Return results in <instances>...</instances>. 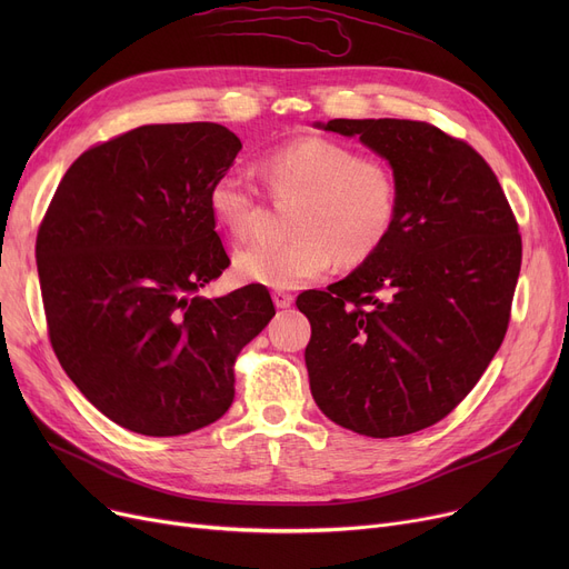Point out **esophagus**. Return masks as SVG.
Wrapping results in <instances>:
<instances>
[{
	"instance_id": "1",
	"label": "esophagus",
	"mask_w": 569,
	"mask_h": 569,
	"mask_svg": "<svg viewBox=\"0 0 569 569\" xmlns=\"http://www.w3.org/2000/svg\"><path fill=\"white\" fill-rule=\"evenodd\" d=\"M272 300L277 305V309H288L292 305V295L290 292H283V290H274L272 292Z\"/></svg>"
}]
</instances>
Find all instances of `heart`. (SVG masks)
Wrapping results in <instances>:
<instances>
[{
  "instance_id": "1",
  "label": "heart",
  "mask_w": 569,
  "mask_h": 569,
  "mask_svg": "<svg viewBox=\"0 0 569 569\" xmlns=\"http://www.w3.org/2000/svg\"><path fill=\"white\" fill-rule=\"evenodd\" d=\"M260 174L279 200L295 198L286 242H256L234 256L242 281L290 290L320 279L339 260L360 264L392 230L399 189L390 166L357 157L355 149L305 136L264 154ZM209 212L234 239L253 234L260 191L253 179L230 168L207 193Z\"/></svg>"
}]
</instances>
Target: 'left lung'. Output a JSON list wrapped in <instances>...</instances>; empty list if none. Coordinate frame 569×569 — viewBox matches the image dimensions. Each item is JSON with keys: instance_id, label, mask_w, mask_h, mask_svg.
I'll return each instance as SVG.
<instances>
[{"instance_id": "left-lung-1", "label": "left lung", "mask_w": 569, "mask_h": 569, "mask_svg": "<svg viewBox=\"0 0 569 569\" xmlns=\"http://www.w3.org/2000/svg\"><path fill=\"white\" fill-rule=\"evenodd\" d=\"M390 161L399 204L380 249L346 279L297 297L318 408L371 438L450 415L498 352L521 269V234L475 149L412 119H330Z\"/></svg>"}]
</instances>
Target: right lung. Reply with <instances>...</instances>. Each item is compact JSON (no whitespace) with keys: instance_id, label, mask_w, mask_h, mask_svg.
I'll list each match as a JSON object with an SVG mask.
<instances>
[{"instance_id":"obj_1","label":"right lung","mask_w":569,"mask_h":569,"mask_svg":"<svg viewBox=\"0 0 569 569\" xmlns=\"http://www.w3.org/2000/svg\"><path fill=\"white\" fill-rule=\"evenodd\" d=\"M242 142L221 124H147L82 152L37 234L48 337L108 420L184 436L234 399V360L274 305L260 283L207 300L230 258L207 193Z\"/></svg>"}]
</instances>
